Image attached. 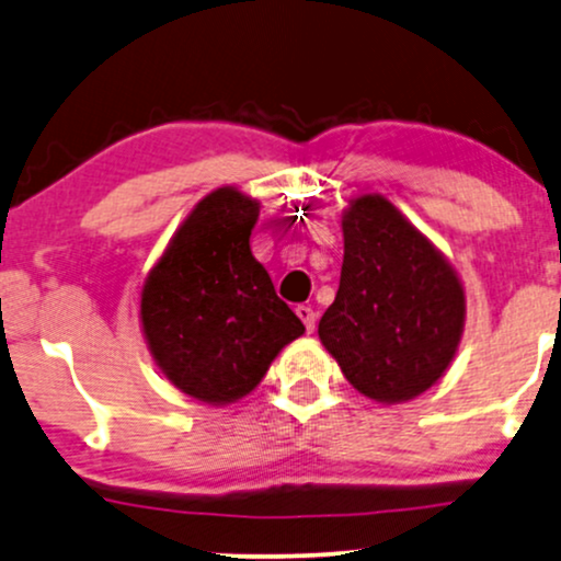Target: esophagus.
<instances>
[{"instance_id": "34e87169", "label": "esophagus", "mask_w": 561, "mask_h": 561, "mask_svg": "<svg viewBox=\"0 0 561 561\" xmlns=\"http://www.w3.org/2000/svg\"><path fill=\"white\" fill-rule=\"evenodd\" d=\"M296 314H299V320L305 322L307 333H312L314 331V322H318V312H314V309L309 307V305H299V307H296Z\"/></svg>"}]
</instances>
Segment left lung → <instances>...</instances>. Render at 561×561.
I'll return each mask as SVG.
<instances>
[{
	"label": "left lung",
	"instance_id": "1",
	"mask_svg": "<svg viewBox=\"0 0 561 561\" xmlns=\"http://www.w3.org/2000/svg\"><path fill=\"white\" fill-rule=\"evenodd\" d=\"M344 265L320 341L359 393L407 401L446 373L465 325V291L449 262L383 196L344 215Z\"/></svg>",
	"mask_w": 561,
	"mask_h": 561
}]
</instances>
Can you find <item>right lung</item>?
I'll return each mask as SVG.
<instances>
[{
	"mask_svg": "<svg viewBox=\"0 0 561 561\" xmlns=\"http://www.w3.org/2000/svg\"><path fill=\"white\" fill-rule=\"evenodd\" d=\"M256 215L260 204L241 191H213L144 283L141 322L157 365L207 404L247 397L305 333L249 249Z\"/></svg>",
	"mask_w": 561,
	"mask_h": 561,
	"instance_id": "1",
	"label": "right lung"
}]
</instances>
